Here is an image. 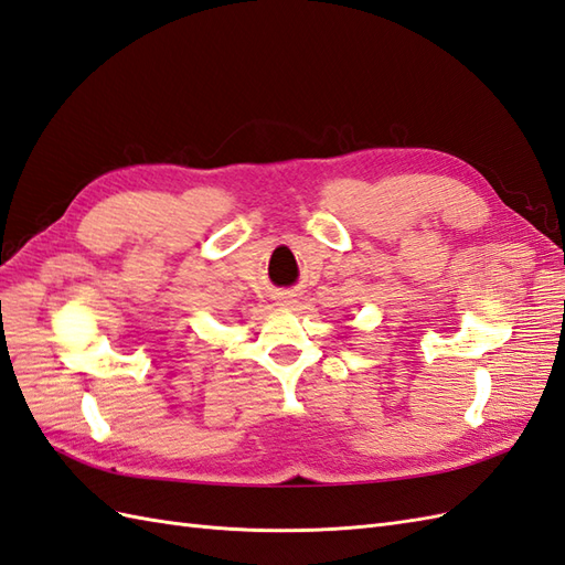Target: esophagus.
<instances>
[{"instance_id": "34e87169", "label": "esophagus", "mask_w": 565, "mask_h": 565, "mask_svg": "<svg viewBox=\"0 0 565 565\" xmlns=\"http://www.w3.org/2000/svg\"><path fill=\"white\" fill-rule=\"evenodd\" d=\"M280 305H282V307H292V305H295L292 295H285V297H280Z\"/></svg>"}]
</instances>
